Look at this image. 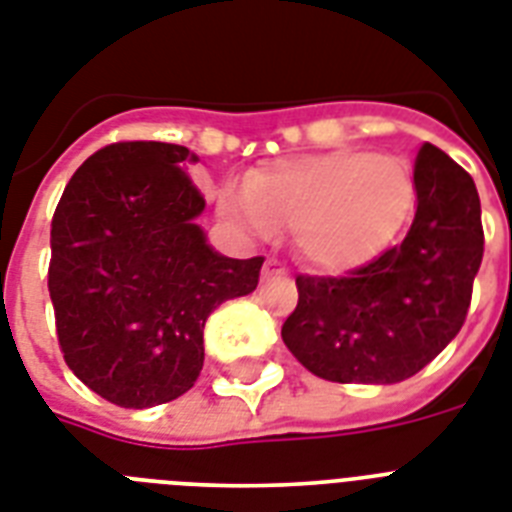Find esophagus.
I'll return each instance as SVG.
<instances>
[{"instance_id":"1","label":"esophagus","mask_w":512,"mask_h":512,"mask_svg":"<svg viewBox=\"0 0 512 512\" xmlns=\"http://www.w3.org/2000/svg\"><path fill=\"white\" fill-rule=\"evenodd\" d=\"M276 276H286V268L278 263L276 257H268L263 265V278H276Z\"/></svg>"}]
</instances>
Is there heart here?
I'll return each mask as SVG.
<instances>
[{
  "instance_id": "heart-1",
  "label": "heart",
  "mask_w": 512,
  "mask_h": 512,
  "mask_svg": "<svg viewBox=\"0 0 512 512\" xmlns=\"http://www.w3.org/2000/svg\"><path fill=\"white\" fill-rule=\"evenodd\" d=\"M413 205L410 165L365 149L281 157L252 170L244 189L218 191L223 218L257 239L292 228L297 255L328 273L371 263L400 234Z\"/></svg>"
}]
</instances>
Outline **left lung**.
<instances>
[{
    "label": "left lung",
    "mask_w": 512,
    "mask_h": 512,
    "mask_svg": "<svg viewBox=\"0 0 512 512\" xmlns=\"http://www.w3.org/2000/svg\"><path fill=\"white\" fill-rule=\"evenodd\" d=\"M415 218L402 244L347 276H297L281 336L299 363L336 384H397L463 328L484 257L473 178L434 144L415 157Z\"/></svg>",
    "instance_id": "8db88e82"
}]
</instances>
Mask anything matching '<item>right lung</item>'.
I'll list each match as a JSON object with an SVG mask.
<instances>
[{
    "label": "right lung",
    "mask_w": 512,
    "mask_h": 512,
    "mask_svg": "<svg viewBox=\"0 0 512 512\" xmlns=\"http://www.w3.org/2000/svg\"><path fill=\"white\" fill-rule=\"evenodd\" d=\"M197 157L181 144L118 141L73 173L52 218L49 297L65 363L120 407L189 392L207 315L255 292L265 257L218 255L197 215Z\"/></svg>",
    "instance_id": "right-lung-1"
}]
</instances>
